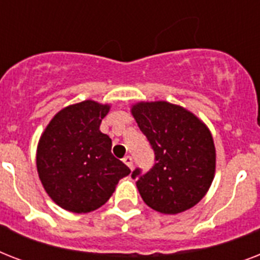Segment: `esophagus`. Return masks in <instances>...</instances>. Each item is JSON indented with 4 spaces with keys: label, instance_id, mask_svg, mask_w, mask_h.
<instances>
[{
    "label": "esophagus",
    "instance_id": "esophagus-1",
    "mask_svg": "<svg viewBox=\"0 0 260 260\" xmlns=\"http://www.w3.org/2000/svg\"><path fill=\"white\" fill-rule=\"evenodd\" d=\"M122 162L125 163L126 166L129 167L131 170L134 169V159H132V156H129V155H126V156H124V159H122Z\"/></svg>",
    "mask_w": 260,
    "mask_h": 260
}]
</instances>
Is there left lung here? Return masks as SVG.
I'll use <instances>...</instances> for the list:
<instances>
[{"label":"left lung","mask_w":260,"mask_h":260,"mask_svg":"<svg viewBox=\"0 0 260 260\" xmlns=\"http://www.w3.org/2000/svg\"><path fill=\"white\" fill-rule=\"evenodd\" d=\"M132 114L155 154L147 173L135 169L143 201L160 213L177 214L201 201L216 169L213 138L189 110L166 101L139 102Z\"/></svg>","instance_id":"8db88e82"}]
</instances>
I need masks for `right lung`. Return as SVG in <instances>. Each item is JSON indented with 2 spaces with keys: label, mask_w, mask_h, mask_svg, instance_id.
I'll return each instance as SVG.
<instances>
[{
  "label": "right lung",
  "mask_w": 260,
  "mask_h": 260,
  "mask_svg": "<svg viewBox=\"0 0 260 260\" xmlns=\"http://www.w3.org/2000/svg\"><path fill=\"white\" fill-rule=\"evenodd\" d=\"M109 105L91 100L62 109L40 138L39 178L52 201L73 213L98 209L121 178L131 173L112 154V140L100 131Z\"/></svg>",
  "instance_id": "add662e5"
}]
</instances>
